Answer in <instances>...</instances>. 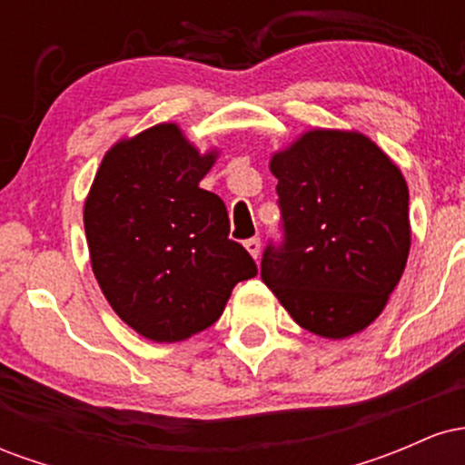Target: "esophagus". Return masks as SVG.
I'll return each instance as SVG.
<instances>
[{
    "instance_id": "esophagus-1",
    "label": "esophagus",
    "mask_w": 465,
    "mask_h": 465,
    "mask_svg": "<svg viewBox=\"0 0 465 465\" xmlns=\"http://www.w3.org/2000/svg\"><path fill=\"white\" fill-rule=\"evenodd\" d=\"M244 247H247V251L251 255H253L255 260H258V255H260V249H262V242H260V238H249V240H244Z\"/></svg>"
}]
</instances>
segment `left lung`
<instances>
[{
    "instance_id": "left-lung-1",
    "label": "left lung",
    "mask_w": 465,
    "mask_h": 465,
    "mask_svg": "<svg viewBox=\"0 0 465 465\" xmlns=\"http://www.w3.org/2000/svg\"><path fill=\"white\" fill-rule=\"evenodd\" d=\"M282 240L260 275L312 334L345 339L382 312L407 266L409 188L370 137L311 131L271 159Z\"/></svg>"
}]
</instances>
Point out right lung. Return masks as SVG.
Here are the masks:
<instances>
[{"label":"right lung","mask_w":465,"mask_h":465,"mask_svg":"<svg viewBox=\"0 0 465 465\" xmlns=\"http://www.w3.org/2000/svg\"><path fill=\"white\" fill-rule=\"evenodd\" d=\"M216 153L157 124L104 154L84 203L92 269L126 325L174 343L218 322L233 286L258 275L229 238L221 196L199 188Z\"/></svg>","instance_id":"1"}]
</instances>
